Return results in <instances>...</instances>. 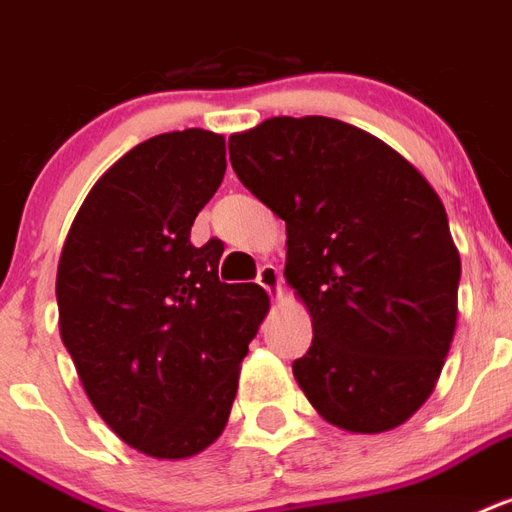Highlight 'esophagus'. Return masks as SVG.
<instances>
[{"label":"esophagus","mask_w":512,"mask_h":512,"mask_svg":"<svg viewBox=\"0 0 512 512\" xmlns=\"http://www.w3.org/2000/svg\"><path fill=\"white\" fill-rule=\"evenodd\" d=\"M257 284L263 286L265 292L270 294L273 299H278L284 294V281H281V273H278L276 265H263L260 273H257Z\"/></svg>","instance_id":"obj_1"}]
</instances>
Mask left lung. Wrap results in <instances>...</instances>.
Masks as SVG:
<instances>
[{"instance_id":"obj_1","label":"left lung","mask_w":512,"mask_h":512,"mask_svg":"<svg viewBox=\"0 0 512 512\" xmlns=\"http://www.w3.org/2000/svg\"><path fill=\"white\" fill-rule=\"evenodd\" d=\"M236 176L286 223V284L313 318L294 360L323 421L392 431L429 400L458 323L460 252L434 186L342 120L268 118L228 139Z\"/></svg>"}]
</instances>
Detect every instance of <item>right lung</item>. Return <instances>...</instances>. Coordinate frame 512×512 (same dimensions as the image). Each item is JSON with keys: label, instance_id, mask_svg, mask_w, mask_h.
<instances>
[{"label": "right lung", "instance_id": "obj_1", "mask_svg": "<svg viewBox=\"0 0 512 512\" xmlns=\"http://www.w3.org/2000/svg\"><path fill=\"white\" fill-rule=\"evenodd\" d=\"M226 173V139L186 128L141 141L83 199L57 265L60 336L102 421L157 460L223 434L242 360L268 313L223 284L220 242H189Z\"/></svg>", "mask_w": 512, "mask_h": 512}]
</instances>
